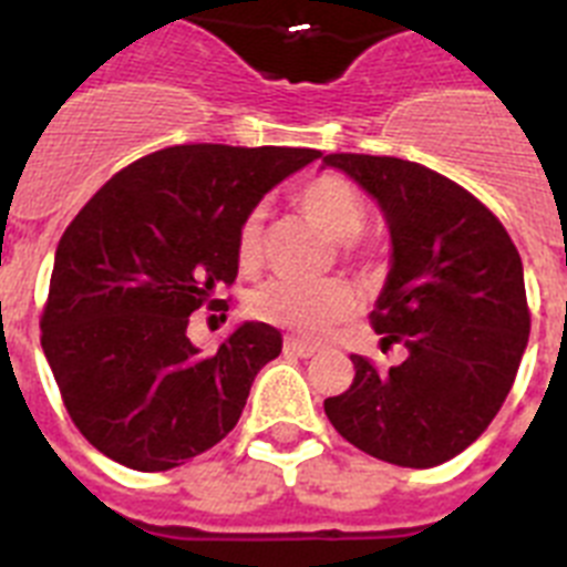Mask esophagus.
Instances as JSON below:
<instances>
[{
    "mask_svg": "<svg viewBox=\"0 0 567 567\" xmlns=\"http://www.w3.org/2000/svg\"><path fill=\"white\" fill-rule=\"evenodd\" d=\"M282 348H285V353H290V357H299V359H308L317 353V348H313V344L302 342V339H293V337L285 339Z\"/></svg>",
    "mask_w": 567,
    "mask_h": 567,
    "instance_id": "obj_1",
    "label": "esophagus"
}]
</instances>
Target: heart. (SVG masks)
<instances>
[{"label": "heart", "instance_id": "b5f03b06", "mask_svg": "<svg viewBox=\"0 0 567 567\" xmlns=\"http://www.w3.org/2000/svg\"><path fill=\"white\" fill-rule=\"evenodd\" d=\"M297 208L331 239H339L348 256H365L362 243L365 228V196L353 182L339 174H319L302 182L297 190ZM262 259V216L250 210L236 230V262L243 270H254ZM248 311L259 322L277 324L302 339H322L339 322L357 311V293L342 279L324 282H293V279H270L250 293Z\"/></svg>", "mask_w": 567, "mask_h": 567}]
</instances>
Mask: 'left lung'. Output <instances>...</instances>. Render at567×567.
I'll list each match as a JSON object with an SVG mask.
<instances>
[{
	"mask_svg": "<svg viewBox=\"0 0 567 567\" xmlns=\"http://www.w3.org/2000/svg\"><path fill=\"white\" fill-rule=\"evenodd\" d=\"M322 162L385 214L393 265L371 324L385 344L408 348L388 371L351 353L357 377L324 413L377 460L442 465L480 440L519 371L530 333L519 250L474 194L431 167L368 154Z\"/></svg>",
	"mask_w": 567,
	"mask_h": 567,
	"instance_id": "left-lung-1",
	"label": "left lung"
}]
</instances>
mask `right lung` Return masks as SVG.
Masks as SVG:
<instances>
[{
    "mask_svg": "<svg viewBox=\"0 0 567 567\" xmlns=\"http://www.w3.org/2000/svg\"><path fill=\"white\" fill-rule=\"evenodd\" d=\"M311 147H162L122 167L73 216L53 259L39 328L73 425L134 471H171L223 442L259 368L282 351L265 322L205 357L190 313L223 308L236 230Z\"/></svg>",
    "mask_w": 567,
    "mask_h": 567,
    "instance_id": "right-lung-1",
    "label": "right lung"
}]
</instances>
